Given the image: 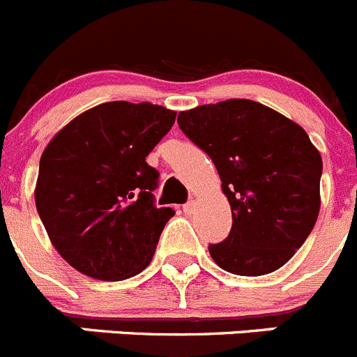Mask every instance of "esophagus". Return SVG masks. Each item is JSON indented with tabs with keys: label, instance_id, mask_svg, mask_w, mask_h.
<instances>
[{
	"label": "esophagus",
	"instance_id": "34e87169",
	"mask_svg": "<svg viewBox=\"0 0 357 357\" xmlns=\"http://www.w3.org/2000/svg\"><path fill=\"white\" fill-rule=\"evenodd\" d=\"M194 210H195V202L194 201H188L185 206H183V211H185L186 215H192V213H194Z\"/></svg>",
	"mask_w": 357,
	"mask_h": 357
}]
</instances>
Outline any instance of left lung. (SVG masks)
<instances>
[{
  "label": "left lung",
  "instance_id": "obj_1",
  "mask_svg": "<svg viewBox=\"0 0 357 357\" xmlns=\"http://www.w3.org/2000/svg\"><path fill=\"white\" fill-rule=\"evenodd\" d=\"M178 124L215 163L229 201L233 226L208 247L213 261L236 275L281 268L320 211L322 158L306 131L250 99L179 112Z\"/></svg>",
  "mask_w": 357,
  "mask_h": 357
}]
</instances>
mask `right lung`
<instances>
[{"label":"right lung","mask_w":357,"mask_h":357,"mask_svg":"<svg viewBox=\"0 0 357 357\" xmlns=\"http://www.w3.org/2000/svg\"><path fill=\"white\" fill-rule=\"evenodd\" d=\"M174 121L160 105L102 102L46 146L35 204L53 247L78 272L121 281L151 263L174 210L156 208L160 174L146 156Z\"/></svg>","instance_id":"obj_1"}]
</instances>
